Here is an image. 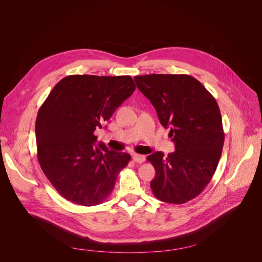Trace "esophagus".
Listing matches in <instances>:
<instances>
[{"label":"esophagus","instance_id":"34e87169","mask_svg":"<svg viewBox=\"0 0 262 262\" xmlns=\"http://www.w3.org/2000/svg\"><path fill=\"white\" fill-rule=\"evenodd\" d=\"M133 160H134V162H136V163H139V164H142V163H144L145 162V160H146V158H145V156H142V155H134L133 156Z\"/></svg>","mask_w":262,"mask_h":262}]
</instances>
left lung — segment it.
Masks as SVG:
<instances>
[{
  "mask_svg": "<svg viewBox=\"0 0 262 262\" xmlns=\"http://www.w3.org/2000/svg\"><path fill=\"white\" fill-rule=\"evenodd\" d=\"M135 81L175 143L168 157L161 151L147 157L156 169L152 193L163 202H188L209 183L222 155L225 135L219 105L188 74H146Z\"/></svg>",
  "mask_w": 262,
  "mask_h": 262,
  "instance_id": "1",
  "label": "left lung"
}]
</instances>
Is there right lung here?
<instances>
[{
  "label": "right lung",
  "instance_id": "add662e5",
  "mask_svg": "<svg viewBox=\"0 0 262 262\" xmlns=\"http://www.w3.org/2000/svg\"><path fill=\"white\" fill-rule=\"evenodd\" d=\"M129 76L73 74L62 79L40 106L35 133L37 158L57 192L83 206L101 203L113 191L130 156L96 145L94 132L135 91Z\"/></svg>",
  "mask_w": 262,
  "mask_h": 262
}]
</instances>
